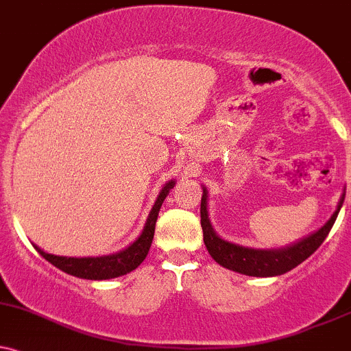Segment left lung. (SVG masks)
Wrapping results in <instances>:
<instances>
[{
  "label": "left lung",
  "instance_id": "left-lung-1",
  "mask_svg": "<svg viewBox=\"0 0 351 351\" xmlns=\"http://www.w3.org/2000/svg\"><path fill=\"white\" fill-rule=\"evenodd\" d=\"M343 200L345 193L341 195L339 207H337L330 220L319 232L304 238L302 241L295 243V245L284 250H253L221 240L213 232L207 212V191L204 189V195H202L200 202V223L202 230H204V243L207 246L210 256L215 259L218 265L226 267V269H232L234 273L256 276V278L284 274L287 271L294 269L302 261H306L322 245L327 234L330 233L333 223H335L337 215H339L341 205H343Z\"/></svg>",
  "mask_w": 351,
  "mask_h": 351
}]
</instances>
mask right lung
Returning a JSON list of instances; mask_svg holds the SVG:
<instances>
[{
  "mask_svg": "<svg viewBox=\"0 0 351 351\" xmlns=\"http://www.w3.org/2000/svg\"><path fill=\"white\" fill-rule=\"evenodd\" d=\"M174 180H169L164 185V189L160 191L158 200H156L154 207H152L149 217H147L146 226H144L141 237L136 240L133 245L128 246L126 250L119 251L117 254H110V256H100V258H67V256H56V254H49L37 248V253L40 256L47 259L51 265L59 267L60 271L67 273L70 276H75V278L82 279H92V281H101V279H111L118 278L126 273L136 269L144 258L147 256L151 248L152 238H154V228H156V220H158L160 205H162L164 199L167 197L169 191L174 187Z\"/></svg>",
  "mask_w": 351,
  "mask_h": 351,
  "instance_id": "1",
  "label": "right lung"
}]
</instances>
